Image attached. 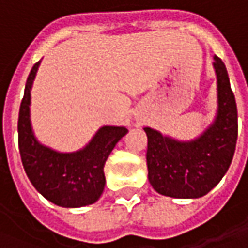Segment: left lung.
I'll return each mask as SVG.
<instances>
[{"label":"left lung","mask_w":248,"mask_h":248,"mask_svg":"<svg viewBox=\"0 0 248 248\" xmlns=\"http://www.w3.org/2000/svg\"><path fill=\"white\" fill-rule=\"evenodd\" d=\"M218 108L214 122L191 141H178L144 127L152 188L160 195L195 199L209 193L225 175L237 140V107L224 62L214 56Z\"/></svg>","instance_id":"obj_1"}]
</instances>
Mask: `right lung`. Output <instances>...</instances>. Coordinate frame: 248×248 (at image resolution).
Returning <instances> with one entry per match:
<instances>
[{"instance_id": "obj_1", "label": "right lung", "mask_w": 248, "mask_h": 248, "mask_svg": "<svg viewBox=\"0 0 248 248\" xmlns=\"http://www.w3.org/2000/svg\"><path fill=\"white\" fill-rule=\"evenodd\" d=\"M39 63L31 68L19 109V151L24 171L49 202L62 207L88 206L97 202L104 191L106 160L127 129L103 126L85 148L75 152H57L42 145L34 136L30 121V92Z\"/></svg>"}]
</instances>
